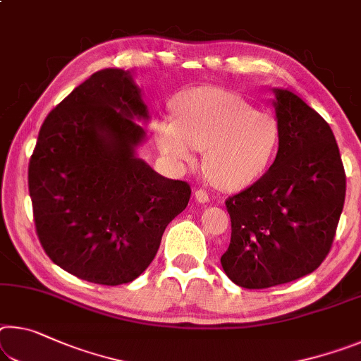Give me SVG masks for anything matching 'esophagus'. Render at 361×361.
I'll return each mask as SVG.
<instances>
[{
  "mask_svg": "<svg viewBox=\"0 0 361 361\" xmlns=\"http://www.w3.org/2000/svg\"><path fill=\"white\" fill-rule=\"evenodd\" d=\"M194 197H196V201L201 202V204L209 202V192L205 191V190H196V191H194Z\"/></svg>",
  "mask_w": 361,
  "mask_h": 361,
  "instance_id": "34e87169",
  "label": "esophagus"
}]
</instances>
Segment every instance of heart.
<instances>
[{"mask_svg":"<svg viewBox=\"0 0 361 361\" xmlns=\"http://www.w3.org/2000/svg\"><path fill=\"white\" fill-rule=\"evenodd\" d=\"M171 111L173 118H160L152 127L160 154L185 165L194 160V149H202L204 173L220 190L249 186L278 151L281 127L274 112L250 106L234 91L194 88L178 96Z\"/></svg>","mask_w":361,"mask_h":361,"instance_id":"1","label":"heart"}]
</instances>
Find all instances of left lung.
<instances>
[{"instance_id": "left-lung-1", "label": "left lung", "mask_w": 361, "mask_h": 361, "mask_svg": "<svg viewBox=\"0 0 361 361\" xmlns=\"http://www.w3.org/2000/svg\"><path fill=\"white\" fill-rule=\"evenodd\" d=\"M281 138L254 185L225 201L231 241L221 267L245 289H267L312 273L333 245L345 201V171L333 130L288 88H274Z\"/></svg>"}]
</instances>
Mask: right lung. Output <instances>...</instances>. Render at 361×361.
<instances>
[{"label": "right lung", "instance_id": "1", "mask_svg": "<svg viewBox=\"0 0 361 361\" xmlns=\"http://www.w3.org/2000/svg\"><path fill=\"white\" fill-rule=\"evenodd\" d=\"M147 118L133 78L104 68L48 114L28 164L33 221L44 252L85 281L118 286L151 265L191 186L135 156Z\"/></svg>", "mask_w": 361, "mask_h": 361}]
</instances>
